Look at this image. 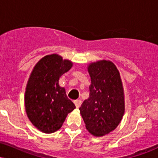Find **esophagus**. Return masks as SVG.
I'll use <instances>...</instances> for the list:
<instances>
[{
	"label": "esophagus",
	"mask_w": 158,
	"mask_h": 158,
	"mask_svg": "<svg viewBox=\"0 0 158 158\" xmlns=\"http://www.w3.org/2000/svg\"><path fill=\"white\" fill-rule=\"evenodd\" d=\"M73 102H74V104H75V106L77 108H79V107H80V106H81V101L80 100V99H77V100H74Z\"/></svg>",
	"instance_id": "obj_1"
}]
</instances>
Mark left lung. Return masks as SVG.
I'll return each instance as SVG.
<instances>
[{"label":"left lung","instance_id":"1","mask_svg":"<svg viewBox=\"0 0 158 158\" xmlns=\"http://www.w3.org/2000/svg\"><path fill=\"white\" fill-rule=\"evenodd\" d=\"M91 84L88 99L79 110L87 129L101 137L117 128L125 111L124 93L119 73L114 63L102 60L88 68Z\"/></svg>","mask_w":158,"mask_h":158}]
</instances>
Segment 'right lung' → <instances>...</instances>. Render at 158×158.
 I'll use <instances>...</instances> for the list:
<instances>
[{"instance_id":"add662e5","label":"right lung","mask_w":158,"mask_h":158,"mask_svg":"<svg viewBox=\"0 0 158 158\" xmlns=\"http://www.w3.org/2000/svg\"><path fill=\"white\" fill-rule=\"evenodd\" d=\"M73 63L56 54L44 56L32 70L25 92V109L29 119L40 131L52 133L62 126L68 114L76 108L59 79Z\"/></svg>"}]
</instances>
